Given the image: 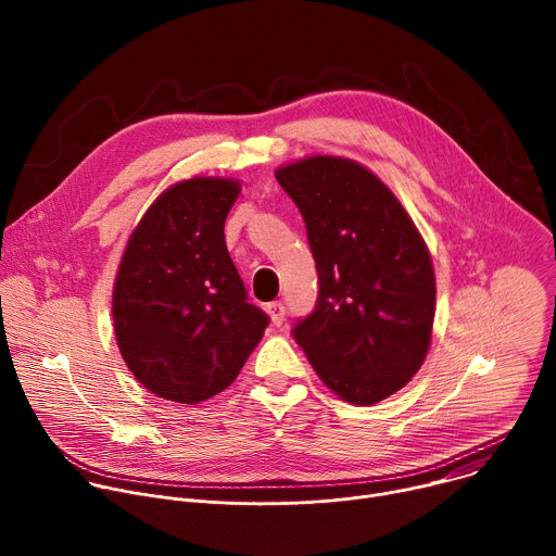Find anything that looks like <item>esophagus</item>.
<instances>
[{
  "mask_svg": "<svg viewBox=\"0 0 556 556\" xmlns=\"http://www.w3.org/2000/svg\"><path fill=\"white\" fill-rule=\"evenodd\" d=\"M266 312H268V316H270V321H273V326H281L283 324V316H286V309H283V303L281 301H273V303H268L266 305Z\"/></svg>",
  "mask_w": 556,
  "mask_h": 556,
  "instance_id": "1",
  "label": "esophagus"
}]
</instances>
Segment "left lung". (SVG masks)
<instances>
[{
	"instance_id": "obj_1",
	"label": "left lung",
	"mask_w": 556,
	"mask_h": 556,
	"mask_svg": "<svg viewBox=\"0 0 556 556\" xmlns=\"http://www.w3.org/2000/svg\"><path fill=\"white\" fill-rule=\"evenodd\" d=\"M299 206L319 299L292 330L341 401L376 405L422 367L433 337L429 249L393 191L365 165L307 155L275 172Z\"/></svg>"
}]
</instances>
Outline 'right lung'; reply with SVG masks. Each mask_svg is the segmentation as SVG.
Returning <instances> with one entry per match:
<instances>
[{
    "label": "right lung",
    "instance_id": "right-lung-1",
    "mask_svg": "<svg viewBox=\"0 0 556 556\" xmlns=\"http://www.w3.org/2000/svg\"><path fill=\"white\" fill-rule=\"evenodd\" d=\"M242 182L193 176L157 195L131 230L112 292L114 334L157 399L200 405L224 391L264 337L228 255L224 222Z\"/></svg>",
    "mask_w": 556,
    "mask_h": 556
}]
</instances>
